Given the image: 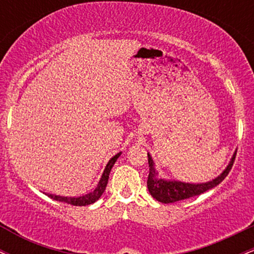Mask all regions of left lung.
Here are the masks:
<instances>
[{
    "label": "left lung",
    "mask_w": 254,
    "mask_h": 254,
    "mask_svg": "<svg viewBox=\"0 0 254 254\" xmlns=\"http://www.w3.org/2000/svg\"><path fill=\"white\" fill-rule=\"evenodd\" d=\"M235 156H237V153L233 155L232 161H230L228 167L224 170L223 173L212 182L205 184H188L182 182H167V180L157 178V173L155 172V168H154V162L149 154H148V165H149V176H148L147 180L148 190L156 200L165 204L176 203L179 202V200L188 199L190 197L198 196V194L217 186L224 178L228 176L229 171L232 170L233 164L235 161Z\"/></svg>",
    "instance_id": "left-lung-1"
}]
</instances>
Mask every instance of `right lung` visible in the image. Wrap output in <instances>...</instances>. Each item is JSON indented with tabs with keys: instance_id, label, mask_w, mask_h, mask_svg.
I'll return each mask as SVG.
<instances>
[{
	"instance_id": "add662e5",
	"label": "right lung",
	"mask_w": 254,
	"mask_h": 254,
	"mask_svg": "<svg viewBox=\"0 0 254 254\" xmlns=\"http://www.w3.org/2000/svg\"><path fill=\"white\" fill-rule=\"evenodd\" d=\"M122 153H118L117 155H115L112 159L110 160L109 164L106 165L105 167V171L101 176L100 182H99L98 186L95 188L94 191L89 192V193L84 194V196L81 197H61V196H54V194H49V197H51L52 199L58 200V202H62V203H66V204H70V205H78V206H82V205H88V204H92L94 202H97L99 198L101 197V194L104 193L105 189L107 186V182H109V176H110V172L111 168L113 167V165L116 164L117 159L121 155Z\"/></svg>"
}]
</instances>
